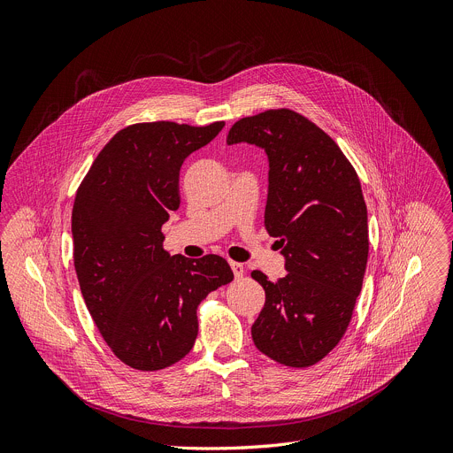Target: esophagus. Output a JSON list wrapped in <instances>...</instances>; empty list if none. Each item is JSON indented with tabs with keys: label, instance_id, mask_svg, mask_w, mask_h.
Wrapping results in <instances>:
<instances>
[{
	"label": "esophagus",
	"instance_id": "1",
	"mask_svg": "<svg viewBox=\"0 0 453 453\" xmlns=\"http://www.w3.org/2000/svg\"><path fill=\"white\" fill-rule=\"evenodd\" d=\"M230 267H232V271H234V275H235V279H241L242 275H244V265L242 264H239V262H230Z\"/></svg>",
	"mask_w": 453,
	"mask_h": 453
}]
</instances>
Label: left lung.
<instances>
[{
	"mask_svg": "<svg viewBox=\"0 0 453 453\" xmlns=\"http://www.w3.org/2000/svg\"><path fill=\"white\" fill-rule=\"evenodd\" d=\"M226 142L267 153L264 226L286 255L277 282L251 271L265 291L253 342L279 365L314 366L342 339L363 289L370 239L360 180L335 141L291 109L239 119Z\"/></svg>",
	"mask_w": 453,
	"mask_h": 453,
	"instance_id": "left-lung-1",
	"label": "left lung"
}]
</instances>
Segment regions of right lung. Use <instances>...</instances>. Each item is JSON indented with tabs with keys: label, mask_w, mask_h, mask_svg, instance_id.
<instances>
[{
	"label": "right lung",
	"mask_w": 453,
	"mask_h": 453,
	"mask_svg": "<svg viewBox=\"0 0 453 453\" xmlns=\"http://www.w3.org/2000/svg\"><path fill=\"white\" fill-rule=\"evenodd\" d=\"M225 127L135 123L98 153L76 191L73 260L85 305L123 365L158 372L198 337V307L234 280L219 255H169L162 225L180 207V167Z\"/></svg>",
	"instance_id": "obj_1"
}]
</instances>
